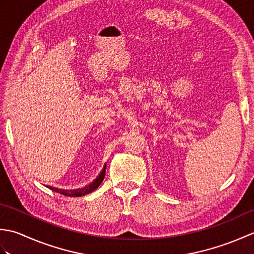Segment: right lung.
I'll return each instance as SVG.
<instances>
[{
    "instance_id": "add662e5",
    "label": "right lung",
    "mask_w": 254,
    "mask_h": 254,
    "mask_svg": "<svg viewBox=\"0 0 254 254\" xmlns=\"http://www.w3.org/2000/svg\"><path fill=\"white\" fill-rule=\"evenodd\" d=\"M105 174H106V167L102 171L100 172V175L96 178V180H94V182H91L89 186H86L82 189H76V190H62V189H58V188H52L50 187L49 189L52 191L58 192V193H61L63 195H66V196H83L85 194H88L90 192L95 191L97 188L100 186V183L102 182L105 178Z\"/></svg>"
}]
</instances>
